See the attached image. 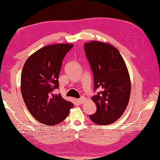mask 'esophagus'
<instances>
[{"mask_svg":"<svg viewBox=\"0 0 160 160\" xmlns=\"http://www.w3.org/2000/svg\"><path fill=\"white\" fill-rule=\"evenodd\" d=\"M85 100H86V98H83V97H82L81 98H80V99H78V102H79L80 104H83V102H85Z\"/></svg>","mask_w":160,"mask_h":160,"instance_id":"esophagus-1","label":"esophagus"}]
</instances>
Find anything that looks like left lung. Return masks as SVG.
Returning a JSON list of instances; mask_svg holds the SVG:
<instances>
[{
  "instance_id": "1",
  "label": "left lung",
  "mask_w": 160,
  "mask_h": 160,
  "mask_svg": "<svg viewBox=\"0 0 160 160\" xmlns=\"http://www.w3.org/2000/svg\"><path fill=\"white\" fill-rule=\"evenodd\" d=\"M87 58L94 76V88L101 92L92 98L97 111L90 119L98 125H109L121 116L131 93V81L122 56L109 43L91 41L85 44Z\"/></svg>"
}]
</instances>
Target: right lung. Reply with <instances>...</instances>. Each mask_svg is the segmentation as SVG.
I'll return each mask as SVG.
<instances>
[{
    "mask_svg": "<svg viewBox=\"0 0 160 160\" xmlns=\"http://www.w3.org/2000/svg\"><path fill=\"white\" fill-rule=\"evenodd\" d=\"M74 44L48 45L26 60L21 75V92L26 108L42 124L56 125L68 117L74 104L55 94L62 62Z\"/></svg>",
    "mask_w": 160,
    "mask_h": 160,
    "instance_id": "1",
    "label": "right lung"
}]
</instances>
